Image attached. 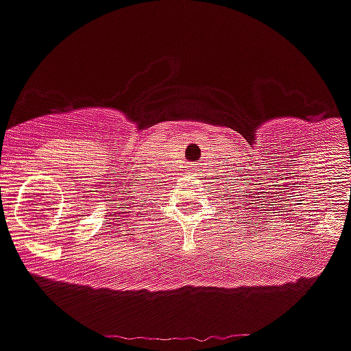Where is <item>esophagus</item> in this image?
<instances>
[{
	"label": "esophagus",
	"instance_id": "obj_1",
	"mask_svg": "<svg viewBox=\"0 0 351 351\" xmlns=\"http://www.w3.org/2000/svg\"><path fill=\"white\" fill-rule=\"evenodd\" d=\"M193 171H195V169H193Z\"/></svg>",
	"mask_w": 351,
	"mask_h": 351
}]
</instances>
